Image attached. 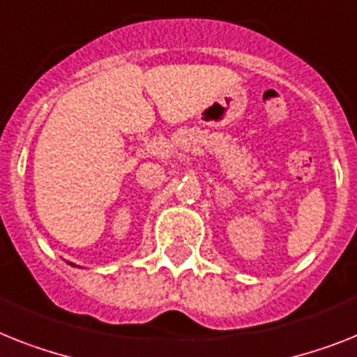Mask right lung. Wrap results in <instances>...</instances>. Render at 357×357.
Returning <instances> with one entry per match:
<instances>
[{
	"label": "right lung",
	"instance_id": "add662e5",
	"mask_svg": "<svg viewBox=\"0 0 357 357\" xmlns=\"http://www.w3.org/2000/svg\"><path fill=\"white\" fill-rule=\"evenodd\" d=\"M69 264H73V263H69ZM73 266H75V264H73Z\"/></svg>",
	"mask_w": 357,
	"mask_h": 357
}]
</instances>
